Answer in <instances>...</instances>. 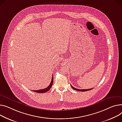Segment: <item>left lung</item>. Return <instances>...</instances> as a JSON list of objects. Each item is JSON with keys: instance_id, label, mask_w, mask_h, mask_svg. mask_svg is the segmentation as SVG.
Returning a JSON list of instances; mask_svg holds the SVG:
<instances>
[{"instance_id": "left-lung-1", "label": "left lung", "mask_w": 122, "mask_h": 122, "mask_svg": "<svg viewBox=\"0 0 122 122\" xmlns=\"http://www.w3.org/2000/svg\"><path fill=\"white\" fill-rule=\"evenodd\" d=\"M71 88H72L73 89H74V90H76V91H77L85 92V91H88V90H92V89H93V88H91V89H76V88L74 87H73L72 86H71Z\"/></svg>"}]
</instances>
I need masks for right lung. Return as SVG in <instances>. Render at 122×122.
<instances>
[{
    "mask_svg": "<svg viewBox=\"0 0 122 122\" xmlns=\"http://www.w3.org/2000/svg\"><path fill=\"white\" fill-rule=\"evenodd\" d=\"M53 81V77L52 76V79H51V82L50 85L48 86L47 88L43 89H41V90H33V91H34V92H37V93H46V92H47L48 91H49L50 90V89L51 88V87L52 86Z\"/></svg>",
    "mask_w": 122,
    "mask_h": 122,
    "instance_id": "obj_1",
    "label": "right lung"
}]
</instances>
